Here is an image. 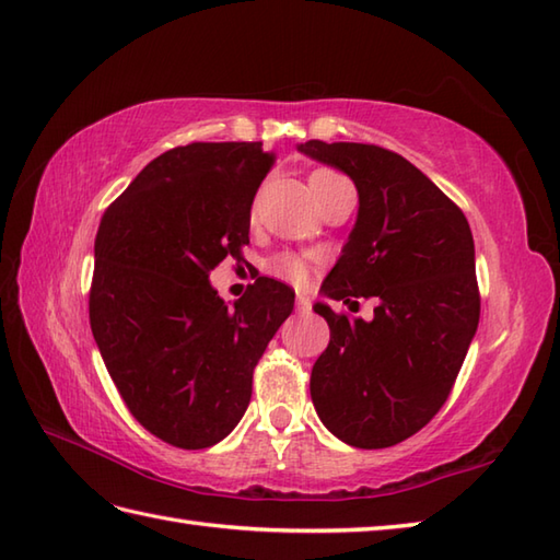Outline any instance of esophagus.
Masks as SVG:
<instances>
[{
	"label": "esophagus",
	"instance_id": "34e87169",
	"mask_svg": "<svg viewBox=\"0 0 560 560\" xmlns=\"http://www.w3.org/2000/svg\"><path fill=\"white\" fill-rule=\"evenodd\" d=\"M312 308V296H308L306 292H296V312H308Z\"/></svg>",
	"mask_w": 560,
	"mask_h": 560
}]
</instances>
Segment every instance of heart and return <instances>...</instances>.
Here are the masks:
<instances>
[{
  "label": "heart",
  "mask_w": 560,
  "mask_h": 560,
  "mask_svg": "<svg viewBox=\"0 0 560 560\" xmlns=\"http://www.w3.org/2000/svg\"><path fill=\"white\" fill-rule=\"evenodd\" d=\"M340 175H335V172H328V170H318L312 175V186H318L320 182H328V179H338ZM266 270L270 272V276H276L280 280H288V282H294V284H302L306 280V264L300 258L294 256L290 252H282V254H276L270 256L266 260Z\"/></svg>",
  "instance_id": "1"
}]
</instances>
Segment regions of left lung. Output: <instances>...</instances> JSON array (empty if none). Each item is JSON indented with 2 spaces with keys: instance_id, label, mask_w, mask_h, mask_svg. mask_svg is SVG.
<instances>
[{
  "instance_id": "left-lung-1",
  "label": "left lung",
  "mask_w": 560,
  "mask_h": 560,
  "mask_svg": "<svg viewBox=\"0 0 560 560\" xmlns=\"http://www.w3.org/2000/svg\"><path fill=\"white\" fill-rule=\"evenodd\" d=\"M300 151L342 170L359 191L357 225L323 292L376 302L371 320L314 306L330 342L312 369V400L340 441L390 448L436 417L475 338V240L463 210L388 148L314 139Z\"/></svg>"
}]
</instances>
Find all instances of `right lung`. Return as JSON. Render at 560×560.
<instances>
[{"instance_id": "1", "label": "right lung", "mask_w": 560, "mask_h": 560, "mask_svg": "<svg viewBox=\"0 0 560 560\" xmlns=\"http://www.w3.org/2000/svg\"><path fill=\"white\" fill-rule=\"evenodd\" d=\"M272 163L260 141L177 145L97 228L93 338L133 419L175 448H210L240 424L258 359L292 314L280 280L256 278L234 308L208 282L222 258H244Z\"/></svg>"}]
</instances>
